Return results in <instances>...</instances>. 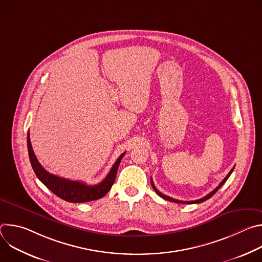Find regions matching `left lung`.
<instances>
[{
	"label": "left lung",
	"instance_id": "1",
	"mask_svg": "<svg viewBox=\"0 0 262 262\" xmlns=\"http://www.w3.org/2000/svg\"><path fill=\"white\" fill-rule=\"evenodd\" d=\"M233 170H234V167L230 170V172L227 174V176L224 178L222 181H221V183L216 186V188L212 191V192H210L208 195H206V196H204L203 198H201V199H198V200H195V201H180V200H176V199H173V198H171V197H169V196H166V195H164V194H162L157 188H156V185H155V183H154V181H152V178H150V180H151V185H152V188H154V190L156 191V193L160 196V197H162V198H164L165 200H168V201H171V202H175V203H183V204H194V203H201V202H204V201H206L207 199H209L210 197H212L216 192H217V190L221 188V186L225 183L226 181H227V179L229 178V176L231 175V173L233 172Z\"/></svg>",
	"mask_w": 262,
	"mask_h": 262
}]
</instances>
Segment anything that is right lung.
<instances>
[{
    "label": "right lung",
    "mask_w": 262,
    "mask_h": 262,
    "mask_svg": "<svg viewBox=\"0 0 262 262\" xmlns=\"http://www.w3.org/2000/svg\"><path fill=\"white\" fill-rule=\"evenodd\" d=\"M27 143H28V152H29L30 162L36 176L38 177V179L47 186L49 190H51L59 198L72 203L89 202V201L102 198L111 190L112 185H113L116 179V174L118 171L119 164L121 162V159L125 155V152H123L117 159L113 167H112V169L110 170L108 174L105 176V178L101 182L95 185H89L82 181L69 180V179L62 178L49 173L39 164L38 160H37L33 151L29 134H28Z\"/></svg>",
    "instance_id": "1"
}]
</instances>
